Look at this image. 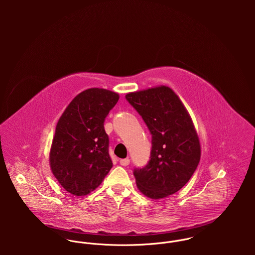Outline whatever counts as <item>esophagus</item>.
<instances>
[{"mask_svg": "<svg viewBox=\"0 0 255 255\" xmlns=\"http://www.w3.org/2000/svg\"><path fill=\"white\" fill-rule=\"evenodd\" d=\"M129 159L128 158H127V159H121L120 160V164L122 165V166H128V164H129Z\"/></svg>", "mask_w": 255, "mask_h": 255, "instance_id": "obj_1", "label": "esophagus"}]
</instances>
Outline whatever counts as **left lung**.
<instances>
[{"label":"left lung","mask_w":255,"mask_h":255,"mask_svg":"<svg viewBox=\"0 0 255 255\" xmlns=\"http://www.w3.org/2000/svg\"><path fill=\"white\" fill-rule=\"evenodd\" d=\"M144 121L151 135L150 159L133 176L150 198L174 194L188 182L200 160V144L191 119L179 97L167 86L126 95Z\"/></svg>","instance_id":"1"}]
</instances>
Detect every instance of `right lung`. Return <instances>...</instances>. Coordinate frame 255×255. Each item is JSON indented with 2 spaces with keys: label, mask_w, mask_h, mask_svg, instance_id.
I'll list each match as a JSON object with an SVG mask.
<instances>
[{
  "label": "right lung",
  "mask_w": 255,
  "mask_h": 255,
  "mask_svg": "<svg viewBox=\"0 0 255 255\" xmlns=\"http://www.w3.org/2000/svg\"><path fill=\"white\" fill-rule=\"evenodd\" d=\"M118 100L115 92L90 88L79 93L60 118L50 165L55 178L70 193H90L113 167L104 122Z\"/></svg>",
  "instance_id": "right-lung-1"
}]
</instances>
